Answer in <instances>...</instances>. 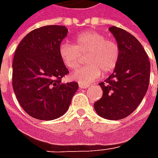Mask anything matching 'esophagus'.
<instances>
[{
  "instance_id": "esophagus-1",
  "label": "esophagus",
  "mask_w": 158,
  "mask_h": 158,
  "mask_svg": "<svg viewBox=\"0 0 158 158\" xmlns=\"http://www.w3.org/2000/svg\"><path fill=\"white\" fill-rule=\"evenodd\" d=\"M79 88H81V89H86V88H88L89 86V85H86V84H79Z\"/></svg>"
}]
</instances>
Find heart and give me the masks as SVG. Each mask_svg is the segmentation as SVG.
I'll return each mask as SVG.
<instances>
[{"label": "heart", "mask_w": 158, "mask_h": 158, "mask_svg": "<svg viewBox=\"0 0 158 158\" xmlns=\"http://www.w3.org/2000/svg\"><path fill=\"white\" fill-rule=\"evenodd\" d=\"M74 45L62 43L59 55L64 65L69 69H76L80 63L81 55H85L87 65L77 69L71 78L80 84H89L102 75L107 74L116 68L119 59V48L116 42L106 40L97 31H85L74 38Z\"/></svg>", "instance_id": "obj_1"}]
</instances>
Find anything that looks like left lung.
Instances as JSON below:
<instances>
[{
  "label": "left lung",
  "mask_w": 158,
  "mask_h": 158,
  "mask_svg": "<svg viewBox=\"0 0 158 158\" xmlns=\"http://www.w3.org/2000/svg\"><path fill=\"white\" fill-rule=\"evenodd\" d=\"M109 31L118 45V62L113 73L99 84L103 94L94 108L102 118L119 120L130 115L141 102L149 85L151 65L135 36L115 26Z\"/></svg>",
  "instance_id": "8db88e82"
}]
</instances>
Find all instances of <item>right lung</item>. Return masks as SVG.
Listing matches in <instances>:
<instances>
[{"mask_svg": "<svg viewBox=\"0 0 158 158\" xmlns=\"http://www.w3.org/2000/svg\"><path fill=\"white\" fill-rule=\"evenodd\" d=\"M68 32L61 25L34 29L14 53L12 88L23 109L36 119L49 121L62 116L79 89L78 83H62L69 70L59 47Z\"/></svg>", "mask_w": 158, "mask_h": 158, "instance_id": "right-lung-1", "label": "right lung"}]
</instances>
